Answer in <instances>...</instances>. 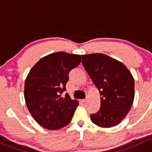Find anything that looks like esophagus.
<instances>
[{
  "instance_id": "34e87169",
  "label": "esophagus",
  "mask_w": 152,
  "mask_h": 152,
  "mask_svg": "<svg viewBox=\"0 0 152 152\" xmlns=\"http://www.w3.org/2000/svg\"><path fill=\"white\" fill-rule=\"evenodd\" d=\"M86 101H87V99H82V102H83V103H86Z\"/></svg>"
}]
</instances>
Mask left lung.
I'll list each match as a JSON object with an SVG mask.
<instances>
[{
	"instance_id": "obj_1",
	"label": "left lung",
	"mask_w": 152,
	"mask_h": 152,
	"mask_svg": "<svg viewBox=\"0 0 152 152\" xmlns=\"http://www.w3.org/2000/svg\"><path fill=\"white\" fill-rule=\"evenodd\" d=\"M81 56L84 68L102 96L99 110L91 114L92 122L101 127L118 124L133 103V77L122 63L104 54Z\"/></svg>"
}]
</instances>
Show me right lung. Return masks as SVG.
<instances>
[{
	"label": "right lung",
	"instance_id": "obj_1",
	"mask_svg": "<svg viewBox=\"0 0 152 152\" xmlns=\"http://www.w3.org/2000/svg\"><path fill=\"white\" fill-rule=\"evenodd\" d=\"M81 62L80 55L57 52L40 59L30 71L25 83L26 105L35 121L48 129H59L71 121L77 100L66 91L69 74Z\"/></svg>",
	"mask_w": 152,
	"mask_h": 152
}]
</instances>
